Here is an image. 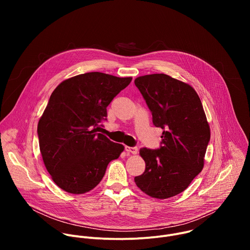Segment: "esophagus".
I'll return each instance as SVG.
<instances>
[{
	"mask_svg": "<svg viewBox=\"0 0 250 250\" xmlns=\"http://www.w3.org/2000/svg\"><path fill=\"white\" fill-rule=\"evenodd\" d=\"M125 151L129 152V153H132V154H136L137 151H138V148L136 146H133V147H130V146H125Z\"/></svg>",
	"mask_w": 250,
	"mask_h": 250,
	"instance_id": "1",
	"label": "esophagus"
}]
</instances>
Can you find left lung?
<instances>
[{"label": "left lung", "mask_w": 250, "mask_h": 250, "mask_svg": "<svg viewBox=\"0 0 250 250\" xmlns=\"http://www.w3.org/2000/svg\"><path fill=\"white\" fill-rule=\"evenodd\" d=\"M134 84L152 114V123L163 129L157 149L142 147L144 174L136 186L156 199L182 193L204 167L210 138L209 126L196 91L166 74L140 76Z\"/></svg>", "instance_id": "1"}]
</instances>
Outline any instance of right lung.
<instances>
[{"label": "right lung", "instance_id": "add662e5", "mask_svg": "<svg viewBox=\"0 0 250 250\" xmlns=\"http://www.w3.org/2000/svg\"><path fill=\"white\" fill-rule=\"evenodd\" d=\"M101 72L69 78L52 92L40 119V149L54 183L71 194H84L103 179L124 146L98 132L106 106L131 81Z\"/></svg>", "mask_w": 250, "mask_h": 250}]
</instances>
